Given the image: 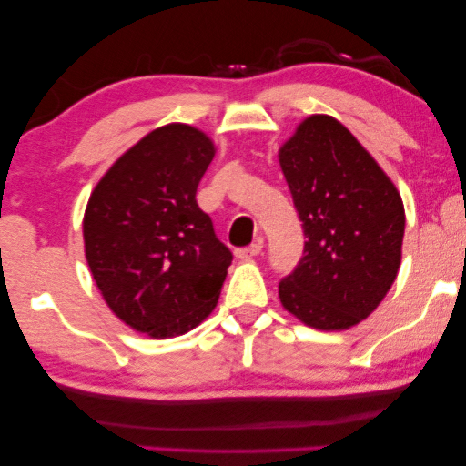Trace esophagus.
<instances>
[{
    "instance_id": "esophagus-1",
    "label": "esophagus",
    "mask_w": 466,
    "mask_h": 466,
    "mask_svg": "<svg viewBox=\"0 0 466 466\" xmlns=\"http://www.w3.org/2000/svg\"><path fill=\"white\" fill-rule=\"evenodd\" d=\"M260 250H263V244H260V241H254V244H250V246L238 248L235 254H238V258H254V257H258Z\"/></svg>"
}]
</instances>
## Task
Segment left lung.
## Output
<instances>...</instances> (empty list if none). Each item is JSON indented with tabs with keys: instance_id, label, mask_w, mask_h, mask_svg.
<instances>
[{
	"instance_id": "1",
	"label": "left lung",
	"mask_w": 466,
	"mask_h": 466,
	"mask_svg": "<svg viewBox=\"0 0 466 466\" xmlns=\"http://www.w3.org/2000/svg\"><path fill=\"white\" fill-rule=\"evenodd\" d=\"M278 157L308 238L278 286L279 301L308 327H354L397 279L405 233L399 190L327 114L305 118Z\"/></svg>"
}]
</instances>
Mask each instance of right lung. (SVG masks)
Returning <instances> with one entry per match:
<instances>
[{
  "label": "right lung",
  "instance_id": "right-lung-1",
  "mask_svg": "<svg viewBox=\"0 0 466 466\" xmlns=\"http://www.w3.org/2000/svg\"><path fill=\"white\" fill-rule=\"evenodd\" d=\"M214 144L190 125L155 129L107 169L88 199L86 263L107 308L155 339L212 314L233 254L197 206Z\"/></svg>",
  "mask_w": 466,
  "mask_h": 466
}]
</instances>
